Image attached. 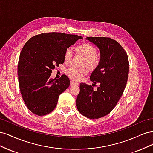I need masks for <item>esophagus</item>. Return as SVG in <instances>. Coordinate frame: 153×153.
Instances as JSON below:
<instances>
[{"label": "esophagus", "mask_w": 153, "mask_h": 153, "mask_svg": "<svg viewBox=\"0 0 153 153\" xmlns=\"http://www.w3.org/2000/svg\"><path fill=\"white\" fill-rule=\"evenodd\" d=\"M70 85H71V86H73V85H78V84L77 82H75L71 80L70 82Z\"/></svg>", "instance_id": "1"}]
</instances>
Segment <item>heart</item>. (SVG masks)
Returning <instances> with one entry per match:
<instances>
[{"mask_svg": "<svg viewBox=\"0 0 153 153\" xmlns=\"http://www.w3.org/2000/svg\"><path fill=\"white\" fill-rule=\"evenodd\" d=\"M76 52L82 55L85 58L84 65H87L90 68H96L99 65L100 59L98 55H97V50L89 43H84L77 46L75 48ZM73 54L71 49L67 48L64 53V61L66 64H68L71 61ZM88 73L87 68H77L71 67L68 69L67 74L71 79L74 80H80Z\"/></svg>", "mask_w": 153, "mask_h": 153, "instance_id": "b5f03b06", "label": "heart"}]
</instances>
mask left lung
<instances>
[{
    "mask_svg": "<svg viewBox=\"0 0 153 153\" xmlns=\"http://www.w3.org/2000/svg\"><path fill=\"white\" fill-rule=\"evenodd\" d=\"M86 39L100 50V64L90 76L91 81L100 86L94 91L91 85L81 83L76 107L85 117L95 119L108 115L122 96L128 81L129 61L127 53L115 40L103 37Z\"/></svg>",
    "mask_w": 153,
    "mask_h": 153,
    "instance_id": "8db88e82",
    "label": "left lung"
}]
</instances>
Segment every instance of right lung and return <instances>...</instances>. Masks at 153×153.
Instances as JSON below:
<instances>
[{"mask_svg":"<svg viewBox=\"0 0 153 153\" xmlns=\"http://www.w3.org/2000/svg\"><path fill=\"white\" fill-rule=\"evenodd\" d=\"M82 36L48 32L31 38L20 55L18 76L20 91L27 107L33 114L47 115L54 110L59 96L70 85L63 75L50 78L55 66L64 63V53Z\"/></svg>","mask_w":153,"mask_h":153,"instance_id":"obj_1","label":"right lung"}]
</instances>
